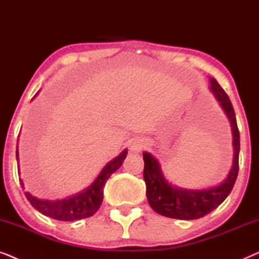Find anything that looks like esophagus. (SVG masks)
<instances>
[{
    "label": "esophagus",
    "mask_w": 259,
    "mask_h": 259,
    "mask_svg": "<svg viewBox=\"0 0 259 259\" xmlns=\"http://www.w3.org/2000/svg\"><path fill=\"white\" fill-rule=\"evenodd\" d=\"M140 148H141V146H140L139 144H137V143H133L132 145H131V150L134 151V152L140 151Z\"/></svg>",
    "instance_id": "34e87169"
}]
</instances>
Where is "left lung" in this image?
Segmentation results:
<instances>
[{
  "instance_id": "left-lung-1",
  "label": "left lung",
  "mask_w": 259,
  "mask_h": 259,
  "mask_svg": "<svg viewBox=\"0 0 259 259\" xmlns=\"http://www.w3.org/2000/svg\"><path fill=\"white\" fill-rule=\"evenodd\" d=\"M211 91L228 115L232 127L235 158L228 178L221 185L207 190H183L172 186L162 176L160 165L153 155L144 152V179L146 183V196L151 207L157 213L168 218L198 219L217 208L226 199L235 185L239 171V131L236 121L235 109L225 91L217 80L210 77Z\"/></svg>"
}]
</instances>
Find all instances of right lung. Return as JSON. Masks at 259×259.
Masks as SVG:
<instances>
[{
    "mask_svg": "<svg viewBox=\"0 0 259 259\" xmlns=\"http://www.w3.org/2000/svg\"><path fill=\"white\" fill-rule=\"evenodd\" d=\"M127 155V150L105 166L95 182L76 196L62 200H41L31 196L29 192H24L29 203L42 214L49 218L62 222L79 221L93 215L99 210L104 199V186L109 177L121 166ZM16 159L19 160V152L16 150ZM23 186V184L21 183Z\"/></svg>",
    "mask_w": 259,
    "mask_h": 259,
    "instance_id": "add662e5",
    "label": "right lung"
}]
</instances>
